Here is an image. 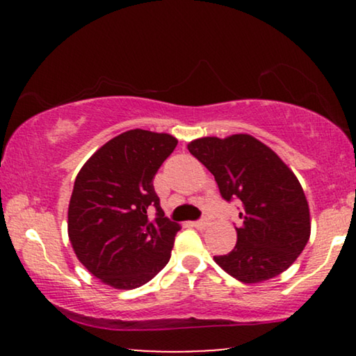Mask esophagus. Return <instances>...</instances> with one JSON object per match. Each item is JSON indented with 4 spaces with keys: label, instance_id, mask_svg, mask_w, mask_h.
<instances>
[{
    "label": "esophagus",
    "instance_id": "1",
    "mask_svg": "<svg viewBox=\"0 0 356 356\" xmlns=\"http://www.w3.org/2000/svg\"><path fill=\"white\" fill-rule=\"evenodd\" d=\"M191 225L194 227V228H197V230H204V228H206L209 223H207V220H197V222H193Z\"/></svg>",
    "mask_w": 356,
    "mask_h": 356
}]
</instances>
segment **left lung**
<instances>
[{
  "mask_svg": "<svg viewBox=\"0 0 356 356\" xmlns=\"http://www.w3.org/2000/svg\"><path fill=\"white\" fill-rule=\"evenodd\" d=\"M188 150L213 175L223 199L241 201L236 245L213 261L243 284L289 269L311 235L308 201L289 165L250 134L199 138Z\"/></svg>",
  "mask_w": 356,
  "mask_h": 356,
  "instance_id": "obj_1",
  "label": "left lung"
}]
</instances>
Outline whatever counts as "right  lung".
Listing matches in <instances>:
<instances>
[{"instance_id":"obj_1","label":"right lung","mask_w":356,"mask_h":356,"mask_svg":"<svg viewBox=\"0 0 356 356\" xmlns=\"http://www.w3.org/2000/svg\"><path fill=\"white\" fill-rule=\"evenodd\" d=\"M177 144L167 133L126 131L77 173L67 236L81 264L105 285L138 289L168 264L181 227L165 217L152 179ZM152 208L158 213L150 219Z\"/></svg>"}]
</instances>
